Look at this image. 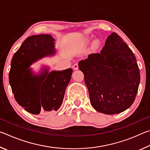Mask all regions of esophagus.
<instances>
[{"mask_svg": "<svg viewBox=\"0 0 150 150\" xmlns=\"http://www.w3.org/2000/svg\"><path fill=\"white\" fill-rule=\"evenodd\" d=\"M73 69H74L75 70H77V69H79V65H78V63H75L74 65H73Z\"/></svg>", "mask_w": 150, "mask_h": 150, "instance_id": "34e87169", "label": "esophagus"}]
</instances>
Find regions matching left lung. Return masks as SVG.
Returning a JSON list of instances; mask_svg holds the SVG:
<instances>
[{
  "label": "left lung",
  "instance_id": "1",
  "mask_svg": "<svg viewBox=\"0 0 150 150\" xmlns=\"http://www.w3.org/2000/svg\"><path fill=\"white\" fill-rule=\"evenodd\" d=\"M91 105L106 115L122 112L132 105L140 74L136 59L120 36L112 33L100 53L79 62Z\"/></svg>",
  "mask_w": 150,
  "mask_h": 150
}]
</instances>
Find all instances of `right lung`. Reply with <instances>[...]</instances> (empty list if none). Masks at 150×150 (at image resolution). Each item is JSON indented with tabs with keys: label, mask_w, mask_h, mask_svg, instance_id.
<instances>
[{
	"label": "right lung",
	"mask_w": 150,
	"mask_h": 150,
	"mask_svg": "<svg viewBox=\"0 0 150 150\" xmlns=\"http://www.w3.org/2000/svg\"><path fill=\"white\" fill-rule=\"evenodd\" d=\"M54 53V39L50 35H34L24 40L12 59L8 77L15 100L33 115L57 110L71 78V68L50 73L44 69L38 75L28 69L32 63Z\"/></svg>",
	"instance_id": "obj_1"
}]
</instances>
